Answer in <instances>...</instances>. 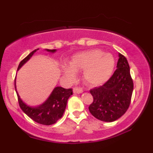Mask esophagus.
Masks as SVG:
<instances>
[{
  "mask_svg": "<svg viewBox=\"0 0 153 153\" xmlns=\"http://www.w3.org/2000/svg\"><path fill=\"white\" fill-rule=\"evenodd\" d=\"M73 93L74 94H81L82 93V89L81 88H79V87H75L73 88Z\"/></svg>",
  "mask_w": 153,
  "mask_h": 153,
  "instance_id": "esophagus-1",
  "label": "esophagus"
}]
</instances>
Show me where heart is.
Instances as JSON below:
<instances>
[{"label": "heart", "instance_id": "b5f03b06", "mask_svg": "<svg viewBox=\"0 0 153 153\" xmlns=\"http://www.w3.org/2000/svg\"><path fill=\"white\" fill-rule=\"evenodd\" d=\"M115 66V60L111 54L94 50L75 55L70 67H63V72L68 78H75V71H84V78L88 83L98 85L109 79Z\"/></svg>", "mask_w": 153, "mask_h": 153}]
</instances>
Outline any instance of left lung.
I'll list each match as a JSON object with an SVG mask.
<instances>
[{
  "instance_id": "obj_1",
  "label": "left lung",
  "mask_w": 153,
  "mask_h": 153,
  "mask_svg": "<svg viewBox=\"0 0 153 153\" xmlns=\"http://www.w3.org/2000/svg\"><path fill=\"white\" fill-rule=\"evenodd\" d=\"M117 70L104 84L90 91L94 101L89 106L91 114L103 122H111L125 114L131 102L133 80L127 58L119 54Z\"/></svg>"
}]
</instances>
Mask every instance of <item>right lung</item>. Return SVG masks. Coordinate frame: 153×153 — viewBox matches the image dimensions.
Instances as JSON below:
<instances>
[{"mask_svg":"<svg viewBox=\"0 0 153 153\" xmlns=\"http://www.w3.org/2000/svg\"><path fill=\"white\" fill-rule=\"evenodd\" d=\"M37 50L32 51L30 54L26 56L25 58L21 61L19 65L18 70L20 69L21 67L31 58V56L34 54L35 52H36ZM47 51L50 52H54L56 50H47ZM16 94L18 96L19 106L28 117H30L33 121L39 123V124H43V125H51V124H53L57 122V120H59L62 117L65 110L68 99L73 94V90L72 88L66 89L59 86L54 88L53 91L47 101L37 107H30L27 106L20 99V96H19L17 91Z\"/></svg>","mask_w":153,"mask_h":153,"instance_id":"right-lung-1","label":"right lung"}]
</instances>
